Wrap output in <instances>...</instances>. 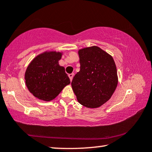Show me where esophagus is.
<instances>
[{
	"instance_id": "34e87169",
	"label": "esophagus",
	"mask_w": 152,
	"mask_h": 152,
	"mask_svg": "<svg viewBox=\"0 0 152 152\" xmlns=\"http://www.w3.org/2000/svg\"><path fill=\"white\" fill-rule=\"evenodd\" d=\"M73 76H74V73H70L69 75H68V77H69L70 81H72V78H73Z\"/></svg>"
}]
</instances>
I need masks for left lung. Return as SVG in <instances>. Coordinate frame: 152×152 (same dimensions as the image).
Here are the masks:
<instances>
[{"label":"left lung","instance_id":"left-lung-1","mask_svg":"<svg viewBox=\"0 0 152 152\" xmlns=\"http://www.w3.org/2000/svg\"><path fill=\"white\" fill-rule=\"evenodd\" d=\"M80 70L74 76L72 88L81 104L97 108L109 100L118 84L113 57L99 47L79 51Z\"/></svg>","mask_w":152,"mask_h":152}]
</instances>
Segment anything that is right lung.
Returning <instances> with one entry per match:
<instances>
[{
  "label": "right lung",
  "instance_id": "obj_1",
  "mask_svg": "<svg viewBox=\"0 0 152 152\" xmlns=\"http://www.w3.org/2000/svg\"><path fill=\"white\" fill-rule=\"evenodd\" d=\"M61 57L60 53H44L28 66L25 75L26 86L37 98L50 101L70 83L65 68L58 63Z\"/></svg>",
  "mask_w": 152,
  "mask_h": 152
}]
</instances>
